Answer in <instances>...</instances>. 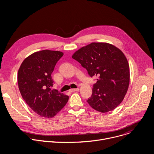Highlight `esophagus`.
Masks as SVG:
<instances>
[{"label": "esophagus", "instance_id": "esophagus-1", "mask_svg": "<svg viewBox=\"0 0 154 154\" xmlns=\"http://www.w3.org/2000/svg\"><path fill=\"white\" fill-rule=\"evenodd\" d=\"M79 90V88H75V89H71L69 90L70 92H75V91H78Z\"/></svg>", "mask_w": 154, "mask_h": 154}]
</instances>
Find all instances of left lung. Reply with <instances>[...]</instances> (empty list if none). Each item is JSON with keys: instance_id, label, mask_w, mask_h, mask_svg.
<instances>
[{"instance_id": "obj_1", "label": "left lung", "mask_w": 154, "mask_h": 154, "mask_svg": "<svg viewBox=\"0 0 154 154\" xmlns=\"http://www.w3.org/2000/svg\"><path fill=\"white\" fill-rule=\"evenodd\" d=\"M72 57L91 77H98L87 102L101 113L113 110L124 99L130 82L129 66L122 52L110 44L92 42Z\"/></svg>"}]
</instances>
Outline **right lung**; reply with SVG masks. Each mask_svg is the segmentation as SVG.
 I'll return each instance as SVG.
<instances>
[{"mask_svg":"<svg viewBox=\"0 0 154 154\" xmlns=\"http://www.w3.org/2000/svg\"><path fill=\"white\" fill-rule=\"evenodd\" d=\"M63 53L43 50L26 58L17 74L19 89L22 97L38 115L47 118L55 116L68 101V96L52 90L51 74Z\"/></svg>","mask_w":154,"mask_h":154,"instance_id":"right-lung-1","label":"right lung"}]
</instances>
